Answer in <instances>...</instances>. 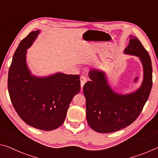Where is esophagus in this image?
Instances as JSON below:
<instances>
[{"label":"esophagus","instance_id":"34e87169","mask_svg":"<svg viewBox=\"0 0 158 158\" xmlns=\"http://www.w3.org/2000/svg\"><path fill=\"white\" fill-rule=\"evenodd\" d=\"M80 80H81V88H82L84 86V85L85 84V82H87V77L85 76H81Z\"/></svg>","mask_w":158,"mask_h":158}]
</instances>
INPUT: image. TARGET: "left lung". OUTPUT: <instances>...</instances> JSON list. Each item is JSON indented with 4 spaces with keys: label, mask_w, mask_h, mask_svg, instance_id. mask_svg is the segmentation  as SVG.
<instances>
[{
    "label": "left lung",
    "mask_w": 158,
    "mask_h": 158,
    "mask_svg": "<svg viewBox=\"0 0 158 158\" xmlns=\"http://www.w3.org/2000/svg\"><path fill=\"white\" fill-rule=\"evenodd\" d=\"M124 53L138 57L143 66V81L134 92L120 94L112 89L106 74L92 69L89 78L83 86L86 98V117L90 128L101 133H110L131 125L139 117L147 101L152 88L151 57L142 43L135 36H130Z\"/></svg>",
    "instance_id": "left-lung-1"
}]
</instances>
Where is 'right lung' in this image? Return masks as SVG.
Instances as JSON below:
<instances>
[{
    "label": "right lung",
    "instance_id": "obj_1",
    "mask_svg": "<svg viewBox=\"0 0 158 158\" xmlns=\"http://www.w3.org/2000/svg\"><path fill=\"white\" fill-rule=\"evenodd\" d=\"M40 33V30L32 31L19 44L8 72L7 87L21 119L33 128L49 131L64 123L71 100L81 90V81L79 75L57 72L39 77L31 73L27 50Z\"/></svg>",
    "mask_w": 158,
    "mask_h": 158
}]
</instances>
